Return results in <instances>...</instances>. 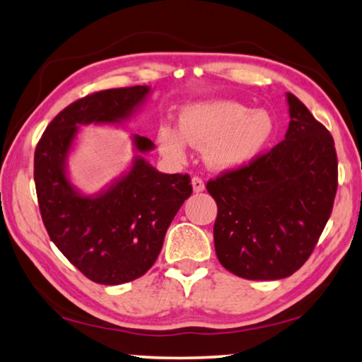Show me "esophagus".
I'll use <instances>...</instances> for the list:
<instances>
[{
    "label": "esophagus",
    "instance_id": "1",
    "mask_svg": "<svg viewBox=\"0 0 362 362\" xmlns=\"http://www.w3.org/2000/svg\"><path fill=\"white\" fill-rule=\"evenodd\" d=\"M192 187H193V192H194V193H201V192H204V188H206L204 182L201 180L199 177H193V179H192Z\"/></svg>",
    "mask_w": 362,
    "mask_h": 362
}]
</instances>
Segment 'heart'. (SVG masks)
<instances>
[{
  "label": "heart",
  "mask_w": 362,
  "mask_h": 362,
  "mask_svg": "<svg viewBox=\"0 0 362 362\" xmlns=\"http://www.w3.org/2000/svg\"><path fill=\"white\" fill-rule=\"evenodd\" d=\"M180 127L163 124L158 144L164 155L185 161L189 146L204 148V161L214 170H235L259 158L276 134V118L265 108H250L230 99L187 103Z\"/></svg>",
  "instance_id": "b5f03b06"
}]
</instances>
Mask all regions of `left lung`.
Returning <instances> with one entry per match:
<instances>
[{
	"mask_svg": "<svg viewBox=\"0 0 362 362\" xmlns=\"http://www.w3.org/2000/svg\"><path fill=\"white\" fill-rule=\"evenodd\" d=\"M286 99L291 121L283 142L207 183L218 207L217 259L244 279L296 273L332 212L339 177L334 139L296 95Z\"/></svg>",
	"mask_w": 362,
	"mask_h": 362,
	"instance_id": "obj_1",
	"label": "left lung"
}]
</instances>
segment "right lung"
Here are the masks:
<instances>
[{
    "label": "right lung",
    "mask_w": 362,
    "mask_h": 362,
    "mask_svg": "<svg viewBox=\"0 0 362 362\" xmlns=\"http://www.w3.org/2000/svg\"><path fill=\"white\" fill-rule=\"evenodd\" d=\"M151 93L150 86L107 89L62 110L35 151V185L52 243L84 276L105 286L145 274L193 188L185 174H163L146 161L150 139L132 134L131 166L100 192L88 194L70 179L69 158L84 126H122Z\"/></svg>",
    "instance_id": "right-lung-1"
}]
</instances>
